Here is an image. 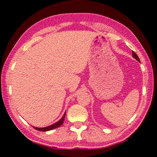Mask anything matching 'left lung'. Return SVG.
<instances>
[{
  "label": "left lung",
  "mask_w": 157,
  "mask_h": 157,
  "mask_svg": "<svg viewBox=\"0 0 157 157\" xmlns=\"http://www.w3.org/2000/svg\"><path fill=\"white\" fill-rule=\"evenodd\" d=\"M132 57H134V59H136L138 61V62H140V59H139V57H138V55L134 51H132Z\"/></svg>",
  "instance_id": "left-lung-1"
}]
</instances>
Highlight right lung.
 Wrapping results in <instances>:
<instances>
[{"label": "right lung", "instance_id": "add662e5", "mask_svg": "<svg viewBox=\"0 0 157 157\" xmlns=\"http://www.w3.org/2000/svg\"><path fill=\"white\" fill-rule=\"evenodd\" d=\"M65 115H66V113L63 114L62 118H61L59 121H57V123L52 124H51V125H50L48 127H42V128H41H41H39V127H33L35 129L38 130V131H41V132H47V131H49V130H52L53 129H55V128H57V127H59V126L62 125V124L63 123V121H64Z\"/></svg>", "mask_w": 157, "mask_h": 157}]
</instances>
